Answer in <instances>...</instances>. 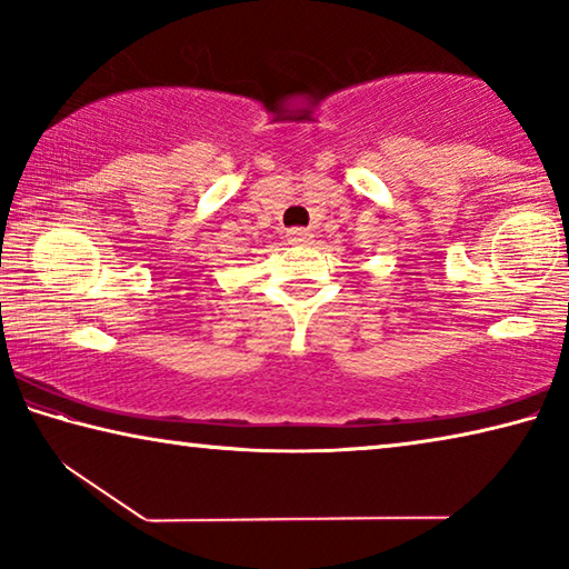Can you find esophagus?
<instances>
[{
  "label": "esophagus",
  "instance_id": "1",
  "mask_svg": "<svg viewBox=\"0 0 569 569\" xmlns=\"http://www.w3.org/2000/svg\"><path fill=\"white\" fill-rule=\"evenodd\" d=\"M286 238L291 240V243H308V240H311L313 236L308 233L306 228H291V230H288V233H286Z\"/></svg>",
  "mask_w": 569,
  "mask_h": 569
}]
</instances>
